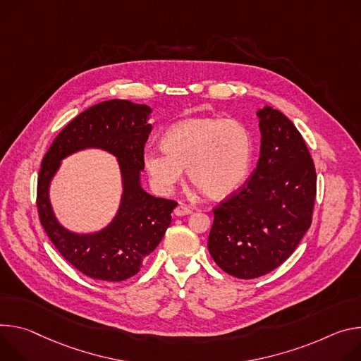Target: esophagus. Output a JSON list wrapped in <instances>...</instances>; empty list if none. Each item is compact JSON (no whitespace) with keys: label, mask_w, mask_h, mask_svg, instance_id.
I'll return each mask as SVG.
<instances>
[{"label":"esophagus","mask_w":361,"mask_h":361,"mask_svg":"<svg viewBox=\"0 0 361 361\" xmlns=\"http://www.w3.org/2000/svg\"><path fill=\"white\" fill-rule=\"evenodd\" d=\"M190 212H192L190 208L186 207V205H183V204H179V205L175 208V211H173V214H175L176 216H185V215H189Z\"/></svg>","instance_id":"34e87169"}]
</instances>
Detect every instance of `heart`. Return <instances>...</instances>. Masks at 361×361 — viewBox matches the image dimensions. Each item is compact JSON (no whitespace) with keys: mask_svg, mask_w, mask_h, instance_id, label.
Listing matches in <instances>:
<instances>
[{"mask_svg":"<svg viewBox=\"0 0 361 361\" xmlns=\"http://www.w3.org/2000/svg\"><path fill=\"white\" fill-rule=\"evenodd\" d=\"M162 152H147L145 169L152 183L171 192L188 169L190 182L211 199L235 192L248 173L252 154L250 132L231 118L195 117L169 129Z\"/></svg>","mask_w":361,"mask_h":361,"instance_id":"heart-1","label":"heart"}]
</instances>
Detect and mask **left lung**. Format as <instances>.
Returning a JSON list of instances; mask_svg holds the SVG:
<instances>
[{
    "label": "left lung",
    "mask_w": 361,
    "mask_h": 361,
    "mask_svg": "<svg viewBox=\"0 0 361 361\" xmlns=\"http://www.w3.org/2000/svg\"><path fill=\"white\" fill-rule=\"evenodd\" d=\"M261 149L251 179L214 209L208 250L226 274L252 279L281 265L311 225L317 175L291 120L269 106L257 111Z\"/></svg>",
    "instance_id": "8db88e82"
}]
</instances>
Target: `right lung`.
<instances>
[{"label": "right lung", "mask_w": 361, "mask_h": 361, "mask_svg": "<svg viewBox=\"0 0 361 361\" xmlns=\"http://www.w3.org/2000/svg\"><path fill=\"white\" fill-rule=\"evenodd\" d=\"M152 109L129 100H107L74 117L46 153L37 182V208L44 231L74 268L102 281H123L140 271L171 225L176 202L154 197L140 185L145 143L152 132ZM85 148H102L116 156L124 193L112 222L103 230L77 234L64 228L49 202V183L61 160Z\"/></svg>", "instance_id": "add662e5"}]
</instances>
